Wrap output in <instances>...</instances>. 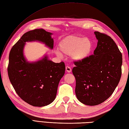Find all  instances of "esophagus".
<instances>
[{
    "label": "esophagus",
    "mask_w": 129,
    "mask_h": 129,
    "mask_svg": "<svg viewBox=\"0 0 129 129\" xmlns=\"http://www.w3.org/2000/svg\"><path fill=\"white\" fill-rule=\"evenodd\" d=\"M65 69H66V72L67 73H70L72 72V69L69 66H67L66 68H65Z\"/></svg>",
    "instance_id": "esophagus-1"
}]
</instances>
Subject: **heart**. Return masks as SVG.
Here are the masks:
<instances>
[{
    "label": "heart",
    "instance_id": "obj_1",
    "mask_svg": "<svg viewBox=\"0 0 129 129\" xmlns=\"http://www.w3.org/2000/svg\"><path fill=\"white\" fill-rule=\"evenodd\" d=\"M92 49V43L89 38L74 35L63 39L59 44V49L61 54L71 55L76 61H83L86 59L91 54ZM56 54L61 56L58 52Z\"/></svg>",
    "mask_w": 129,
    "mask_h": 129
}]
</instances>
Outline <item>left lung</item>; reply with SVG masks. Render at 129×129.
Wrapping results in <instances>:
<instances>
[{
  "instance_id": "8db88e82",
  "label": "left lung",
  "mask_w": 129,
  "mask_h": 129,
  "mask_svg": "<svg viewBox=\"0 0 129 129\" xmlns=\"http://www.w3.org/2000/svg\"><path fill=\"white\" fill-rule=\"evenodd\" d=\"M98 40L94 54L83 61H75L73 74L76 79L75 94L79 101L94 106L113 94L121 76V53L112 38L95 31Z\"/></svg>"
}]
</instances>
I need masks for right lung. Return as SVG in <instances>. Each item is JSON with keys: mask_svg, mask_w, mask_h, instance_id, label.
Instances as JSON below:
<instances>
[{"mask_svg": "<svg viewBox=\"0 0 129 129\" xmlns=\"http://www.w3.org/2000/svg\"><path fill=\"white\" fill-rule=\"evenodd\" d=\"M52 34L43 29L26 32L9 53L8 73L10 83L19 96L34 106H46L55 100L65 66L62 61L55 63L49 60L47 55L37 61H27L24 56V48L26 42L38 41L53 49Z\"/></svg>", "mask_w": 129, "mask_h": 129, "instance_id": "obj_1", "label": "right lung"}]
</instances>
